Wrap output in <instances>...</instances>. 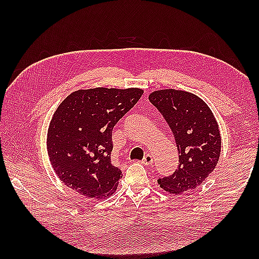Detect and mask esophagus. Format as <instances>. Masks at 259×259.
I'll return each mask as SVG.
<instances>
[{"label": "esophagus", "mask_w": 259, "mask_h": 259, "mask_svg": "<svg viewBox=\"0 0 259 259\" xmlns=\"http://www.w3.org/2000/svg\"><path fill=\"white\" fill-rule=\"evenodd\" d=\"M142 163L145 164V166H151V164L153 163V158L151 155H146L145 158L142 159Z\"/></svg>", "instance_id": "34e87169"}]
</instances>
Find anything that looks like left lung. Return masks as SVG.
Returning <instances> with one entry per match:
<instances>
[{"label":"left lung","mask_w":259,"mask_h":259,"mask_svg":"<svg viewBox=\"0 0 259 259\" xmlns=\"http://www.w3.org/2000/svg\"><path fill=\"white\" fill-rule=\"evenodd\" d=\"M149 101L171 129L179 152V166L158 184L170 194L195 189L216 168L222 150V137L210 108L194 93L163 89L153 91Z\"/></svg>","instance_id":"left-lung-1"}]
</instances>
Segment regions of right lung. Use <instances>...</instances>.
I'll return each mask as SVG.
<instances>
[{"label": "right lung", "mask_w": 259, "mask_h": 259, "mask_svg": "<svg viewBox=\"0 0 259 259\" xmlns=\"http://www.w3.org/2000/svg\"><path fill=\"white\" fill-rule=\"evenodd\" d=\"M144 90H78L60 103L48 129L47 148L54 172L80 195L106 199L122 172L111 161L112 129L138 102Z\"/></svg>", "instance_id": "add662e5"}]
</instances>
